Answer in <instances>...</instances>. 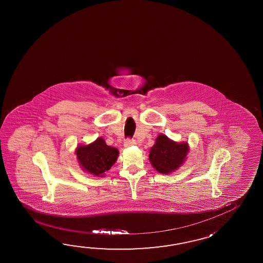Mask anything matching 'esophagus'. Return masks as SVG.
Listing matches in <instances>:
<instances>
[{"mask_svg":"<svg viewBox=\"0 0 263 263\" xmlns=\"http://www.w3.org/2000/svg\"><path fill=\"white\" fill-rule=\"evenodd\" d=\"M135 145V141L134 140L127 139L124 143V146L125 147H129L130 145Z\"/></svg>","mask_w":263,"mask_h":263,"instance_id":"1","label":"esophagus"}]
</instances>
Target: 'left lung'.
<instances>
[{
	"instance_id": "8db88e82",
	"label": "left lung",
	"mask_w": 263,
	"mask_h": 263,
	"mask_svg": "<svg viewBox=\"0 0 263 263\" xmlns=\"http://www.w3.org/2000/svg\"><path fill=\"white\" fill-rule=\"evenodd\" d=\"M189 151L190 146L187 142L178 143L168 138L165 134H159L151 148L148 158L156 171L169 175L184 163Z\"/></svg>"
}]
</instances>
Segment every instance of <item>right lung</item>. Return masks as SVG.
<instances>
[{
    "instance_id": "obj_1",
    "label": "right lung",
    "mask_w": 263,
    "mask_h": 263,
    "mask_svg": "<svg viewBox=\"0 0 263 263\" xmlns=\"http://www.w3.org/2000/svg\"><path fill=\"white\" fill-rule=\"evenodd\" d=\"M78 163L84 172L96 177H104L118 160L119 151L110 146L101 137L88 145H79L75 149Z\"/></svg>"
}]
</instances>
